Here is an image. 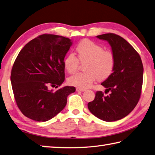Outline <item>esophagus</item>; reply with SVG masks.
<instances>
[{
	"label": "esophagus",
	"instance_id": "34e87169",
	"mask_svg": "<svg viewBox=\"0 0 155 155\" xmlns=\"http://www.w3.org/2000/svg\"><path fill=\"white\" fill-rule=\"evenodd\" d=\"M76 91H81V92H83V91H85V89H81V88H77V89H76Z\"/></svg>",
	"mask_w": 155,
	"mask_h": 155
}]
</instances>
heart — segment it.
I'll return each mask as SVG.
<instances>
[{
  "instance_id": "b5f03b06",
  "label": "heart",
  "mask_w": 155,
  "mask_h": 155,
  "mask_svg": "<svg viewBox=\"0 0 155 155\" xmlns=\"http://www.w3.org/2000/svg\"><path fill=\"white\" fill-rule=\"evenodd\" d=\"M77 57L70 53L64 60V66L70 74L78 70L81 63H85V72H78L68 78L70 85L85 89L91 86L95 79L104 81L110 77L115 66V58L112 52L104 50L102 46L88 39H84L76 49Z\"/></svg>"
}]
</instances>
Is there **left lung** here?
<instances>
[{"label":"left lung","mask_w":155,"mask_h":155,"mask_svg":"<svg viewBox=\"0 0 155 155\" xmlns=\"http://www.w3.org/2000/svg\"><path fill=\"white\" fill-rule=\"evenodd\" d=\"M107 41L115 58V66L110 77L101 83L106 88L95 93V99L89 102V111L98 119L107 122L123 119L137 105L142 92L143 68L141 58L135 49L117 35L108 33L97 36Z\"/></svg>","instance_id":"1"}]
</instances>
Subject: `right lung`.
<instances>
[{"label": "right lung", "instance_id": "obj_1", "mask_svg": "<svg viewBox=\"0 0 155 155\" xmlns=\"http://www.w3.org/2000/svg\"><path fill=\"white\" fill-rule=\"evenodd\" d=\"M72 43L64 36L44 34L24 47L15 59L11 82L22 114L36 121H47L66 106L74 87H60L65 79L64 58ZM50 86L58 88L55 92Z\"/></svg>", "mask_w": 155, "mask_h": 155}]
</instances>
